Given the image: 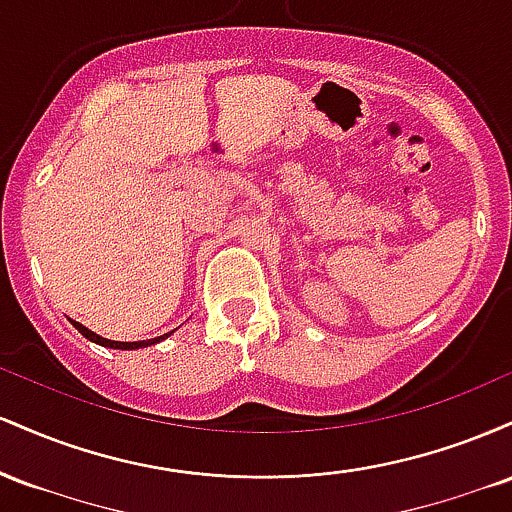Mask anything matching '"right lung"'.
I'll return each mask as SVG.
<instances>
[{"label": "right lung", "mask_w": 512, "mask_h": 512, "mask_svg": "<svg viewBox=\"0 0 512 512\" xmlns=\"http://www.w3.org/2000/svg\"><path fill=\"white\" fill-rule=\"evenodd\" d=\"M72 325L76 327V330H79L81 334H84L86 339H91V342H96V344H101V346H110V349H139V346H151V344H156V342H161V339H166L168 334H163V337H156V339H146V342H113V339H103V337H98L96 332H91V330H86L84 325H79V322H74L72 320Z\"/></svg>", "instance_id": "add662e5"}]
</instances>
